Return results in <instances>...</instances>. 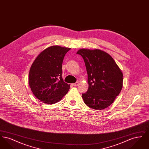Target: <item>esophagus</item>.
<instances>
[{
    "instance_id": "esophagus-1",
    "label": "esophagus",
    "mask_w": 149,
    "mask_h": 149,
    "mask_svg": "<svg viewBox=\"0 0 149 149\" xmlns=\"http://www.w3.org/2000/svg\"><path fill=\"white\" fill-rule=\"evenodd\" d=\"M78 84H79V82H78V81H77V82H76L75 83H74V84H72V85H73L74 86H77V85H78Z\"/></svg>"
}]
</instances>
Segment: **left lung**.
<instances>
[{"instance_id":"1","label":"left lung","mask_w":149,"mask_h":149,"mask_svg":"<svg viewBox=\"0 0 149 149\" xmlns=\"http://www.w3.org/2000/svg\"><path fill=\"white\" fill-rule=\"evenodd\" d=\"M77 54L83 58L88 74L89 88L82 94L86 105L96 110L109 106L123 86V73L113 58L99 49H82Z\"/></svg>"}]
</instances>
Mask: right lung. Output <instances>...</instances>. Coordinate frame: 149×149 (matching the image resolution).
I'll use <instances>...</instances> for the list:
<instances>
[{
	"label": "right lung",
	"mask_w": 149,
	"mask_h": 149,
	"mask_svg": "<svg viewBox=\"0 0 149 149\" xmlns=\"http://www.w3.org/2000/svg\"><path fill=\"white\" fill-rule=\"evenodd\" d=\"M70 48L52 46L42 51L31 65L29 85L33 94L46 104L61 100L70 89L62 78V64Z\"/></svg>",
	"instance_id": "add662e5"
}]
</instances>
